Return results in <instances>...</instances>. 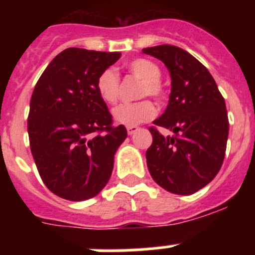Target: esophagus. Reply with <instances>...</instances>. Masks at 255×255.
<instances>
[{
  "label": "esophagus",
  "instance_id": "esophagus-1",
  "mask_svg": "<svg viewBox=\"0 0 255 255\" xmlns=\"http://www.w3.org/2000/svg\"><path fill=\"white\" fill-rule=\"evenodd\" d=\"M138 130H139L138 126H128V134L129 135L135 134V132L138 131Z\"/></svg>",
  "mask_w": 255,
  "mask_h": 255
}]
</instances>
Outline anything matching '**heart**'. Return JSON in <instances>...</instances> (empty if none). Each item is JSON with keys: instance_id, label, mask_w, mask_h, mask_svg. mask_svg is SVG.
Wrapping results in <instances>:
<instances>
[{"instance_id": "heart-1", "label": "heart", "mask_w": 255, "mask_h": 255, "mask_svg": "<svg viewBox=\"0 0 255 255\" xmlns=\"http://www.w3.org/2000/svg\"><path fill=\"white\" fill-rule=\"evenodd\" d=\"M128 69L134 76L141 80L139 97H153L159 101L163 97V87L161 79V69L147 58H136L130 61ZM97 92L101 100L108 105H114L120 92V76L116 69L107 67L97 79ZM155 116V107L150 101L144 100L135 103H123L112 110V117L117 124L135 126L147 123Z\"/></svg>"}]
</instances>
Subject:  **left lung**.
<instances>
[{"instance_id": "left-lung-1", "label": "left lung", "mask_w": 255, "mask_h": 255, "mask_svg": "<svg viewBox=\"0 0 255 255\" xmlns=\"http://www.w3.org/2000/svg\"><path fill=\"white\" fill-rule=\"evenodd\" d=\"M143 52L161 60L170 73L168 105L153 124L173 132L163 136L150 128L148 170L164 190L190 195L215 179L222 166L229 136L226 103L207 67L189 52L171 44Z\"/></svg>"}]
</instances>
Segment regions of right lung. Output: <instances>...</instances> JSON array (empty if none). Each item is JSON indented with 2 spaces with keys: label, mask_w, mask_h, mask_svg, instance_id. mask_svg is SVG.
I'll use <instances>...</instances> for the list:
<instances>
[{
  "label": "right lung",
  "mask_w": 255,
  "mask_h": 255,
  "mask_svg": "<svg viewBox=\"0 0 255 255\" xmlns=\"http://www.w3.org/2000/svg\"><path fill=\"white\" fill-rule=\"evenodd\" d=\"M120 52L67 48L49 62L31 94L30 150L44 185L73 202L106 186L117 148L128 136L97 92V79Z\"/></svg>",
  "instance_id": "obj_1"
}]
</instances>
